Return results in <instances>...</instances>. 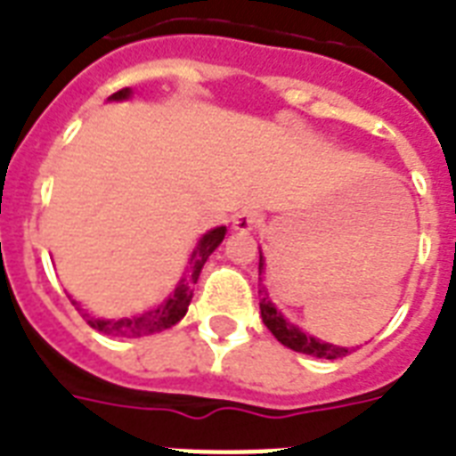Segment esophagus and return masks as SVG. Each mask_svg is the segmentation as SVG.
<instances>
[{
  "label": "esophagus",
  "mask_w": 456,
  "mask_h": 456,
  "mask_svg": "<svg viewBox=\"0 0 456 456\" xmlns=\"http://www.w3.org/2000/svg\"><path fill=\"white\" fill-rule=\"evenodd\" d=\"M260 220H263V215L257 213V210H253V208H243V210H239V213L232 217V224H234V229H239V232H250V229H256L257 224H260Z\"/></svg>",
  "instance_id": "obj_1"
}]
</instances>
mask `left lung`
I'll return each mask as SVG.
<instances>
[{"mask_svg": "<svg viewBox=\"0 0 456 456\" xmlns=\"http://www.w3.org/2000/svg\"><path fill=\"white\" fill-rule=\"evenodd\" d=\"M260 274L265 272V257L260 253V265H257ZM260 314H263L265 326L270 329L272 336L281 343V346L291 347L296 353L312 354V357H322V360H338V357H346L347 347L333 346V343H324V340L314 338L310 333H305L303 329H298L296 324H291L289 319L281 314V312L274 307V303L270 300V293L267 289H260Z\"/></svg>", "mask_w": 456, "mask_h": 456, "instance_id": "8db88e82", "label": "left lung"}]
</instances>
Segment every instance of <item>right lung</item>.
Here are the masks:
<instances>
[{
  "label": "right lung",
  "instance_id": "right-lung-1",
  "mask_svg": "<svg viewBox=\"0 0 456 456\" xmlns=\"http://www.w3.org/2000/svg\"><path fill=\"white\" fill-rule=\"evenodd\" d=\"M130 96L132 89L127 87L116 92V94H110L109 102H125V99H130ZM224 234H227V227H215L200 236L191 257H189L184 277L179 279L177 286H175V291H172L163 303L158 305V307H153V310L120 319L94 317V314H89V312H82V317L87 319V324L92 326V329H96V331L102 333H109V336H118V338H139V336H149V333H158L165 331V329H170V326L177 324L179 319L186 314V310H189V303H191L193 298V284L199 281L203 265H206L208 257L213 256V250L220 246ZM73 305L80 307L77 300H73Z\"/></svg>",
  "mask_w": 456,
  "mask_h": 456
}]
</instances>
